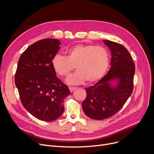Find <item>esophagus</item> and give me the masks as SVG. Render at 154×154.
<instances>
[{
	"instance_id": "obj_1",
	"label": "esophagus",
	"mask_w": 154,
	"mask_h": 154,
	"mask_svg": "<svg viewBox=\"0 0 154 154\" xmlns=\"http://www.w3.org/2000/svg\"><path fill=\"white\" fill-rule=\"evenodd\" d=\"M76 88V87H69V90L70 92H73Z\"/></svg>"
}]
</instances>
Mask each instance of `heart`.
I'll use <instances>...</instances> for the list:
<instances>
[{
    "label": "heart",
    "mask_w": 154,
    "mask_h": 154,
    "mask_svg": "<svg viewBox=\"0 0 154 154\" xmlns=\"http://www.w3.org/2000/svg\"><path fill=\"white\" fill-rule=\"evenodd\" d=\"M66 54L55 55L52 63L55 72L62 77H68L75 66L78 71L67 79L70 84H81L86 80L94 82L103 76L109 67V54L101 46L76 45L68 48Z\"/></svg>",
    "instance_id": "1"
}]
</instances>
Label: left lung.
<instances>
[{
	"mask_svg": "<svg viewBox=\"0 0 154 154\" xmlns=\"http://www.w3.org/2000/svg\"><path fill=\"white\" fill-rule=\"evenodd\" d=\"M103 43L111 52V67L98 82L85 88L87 97L82 106L85 115L94 120L115 115L133 91L135 64L132 56L122 45L108 40Z\"/></svg>",
	"mask_w": 154,
	"mask_h": 154,
	"instance_id": "8db88e82",
	"label": "left lung"
}]
</instances>
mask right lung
Returning a JSON list of instances; mask_svg holds the SVG:
<instances>
[{
	"label": "right lung",
	"instance_id": "1",
	"mask_svg": "<svg viewBox=\"0 0 154 154\" xmlns=\"http://www.w3.org/2000/svg\"><path fill=\"white\" fill-rule=\"evenodd\" d=\"M58 39L46 38L30 45L21 55L15 75L21 102L35 118L51 122L64 111L68 87L56 76L52 60L60 49Z\"/></svg>",
	"mask_w": 154,
	"mask_h": 154
}]
</instances>
